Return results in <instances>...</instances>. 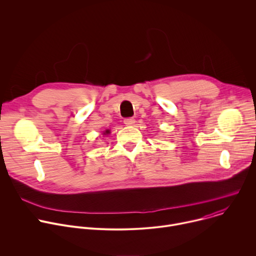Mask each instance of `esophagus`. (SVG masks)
<instances>
[{
    "label": "esophagus",
    "instance_id": "34e87169",
    "mask_svg": "<svg viewBox=\"0 0 256 256\" xmlns=\"http://www.w3.org/2000/svg\"><path fill=\"white\" fill-rule=\"evenodd\" d=\"M124 124H126V126H132V124L136 122V120H134L132 118H126L124 120Z\"/></svg>",
    "mask_w": 256,
    "mask_h": 256
}]
</instances>
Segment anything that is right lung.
I'll return each mask as SVG.
<instances>
[{
    "instance_id": "right-lung-1",
    "label": "right lung",
    "mask_w": 256,
    "mask_h": 256,
    "mask_svg": "<svg viewBox=\"0 0 256 256\" xmlns=\"http://www.w3.org/2000/svg\"><path fill=\"white\" fill-rule=\"evenodd\" d=\"M105 134H109V130H106V132H105Z\"/></svg>"
}]
</instances>
